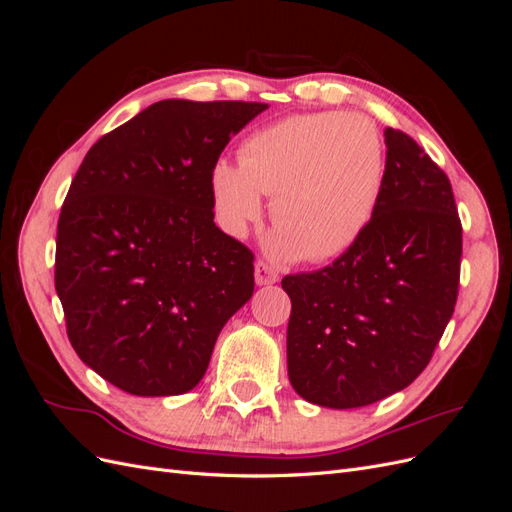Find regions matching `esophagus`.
<instances>
[{"label":"esophagus","mask_w":512,"mask_h":512,"mask_svg":"<svg viewBox=\"0 0 512 512\" xmlns=\"http://www.w3.org/2000/svg\"><path fill=\"white\" fill-rule=\"evenodd\" d=\"M280 280V273L267 260H258L256 262V284L258 286H269Z\"/></svg>","instance_id":"34e87169"}]
</instances>
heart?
<instances>
[{
  "label": "heart",
  "mask_w": 512,
  "mask_h": 512,
  "mask_svg": "<svg viewBox=\"0 0 512 512\" xmlns=\"http://www.w3.org/2000/svg\"><path fill=\"white\" fill-rule=\"evenodd\" d=\"M211 198L222 226L243 237L273 196L277 256L327 260L359 239L376 211L384 181V147L374 123L356 113L286 117L256 130L239 164L211 168Z\"/></svg>",
  "instance_id": "1"
}]
</instances>
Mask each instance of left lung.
<instances>
[{"mask_svg": "<svg viewBox=\"0 0 512 512\" xmlns=\"http://www.w3.org/2000/svg\"><path fill=\"white\" fill-rule=\"evenodd\" d=\"M369 224L333 265L286 275L288 378L324 408L376 404L412 384L451 320L461 220L451 181L406 132L386 128Z\"/></svg>", "mask_w": 512, "mask_h": 512, "instance_id": "1", "label": "left lung"}]
</instances>
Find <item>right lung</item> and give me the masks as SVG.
Here are the masks:
<instances>
[{
    "instance_id": "1",
    "label": "right lung",
    "mask_w": 512,
    "mask_h": 512,
    "mask_svg": "<svg viewBox=\"0 0 512 512\" xmlns=\"http://www.w3.org/2000/svg\"><path fill=\"white\" fill-rule=\"evenodd\" d=\"M260 102L162 100L87 151L61 205L55 290L81 361L141 397L192 391L254 292L213 222L211 168Z\"/></svg>"
}]
</instances>
